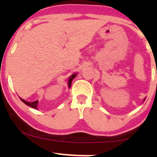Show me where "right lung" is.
Here are the masks:
<instances>
[{"instance_id":"right-lung-1","label":"right lung","mask_w":157,"mask_h":157,"mask_svg":"<svg viewBox=\"0 0 157 157\" xmlns=\"http://www.w3.org/2000/svg\"><path fill=\"white\" fill-rule=\"evenodd\" d=\"M76 75H77L76 74H73V75L69 78V81H68V86H69V87H71L72 80H74V78L76 77ZM20 99H21V101H22L23 103H24L26 105H27V106H31V107L34 108V109H37V103H38L37 100H36V101H33V102H27V101H26V100H23V99H21V98H20Z\"/></svg>"}]
</instances>
